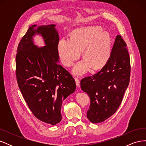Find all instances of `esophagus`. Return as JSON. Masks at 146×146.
Wrapping results in <instances>:
<instances>
[{
	"label": "esophagus",
	"instance_id": "34e87169",
	"mask_svg": "<svg viewBox=\"0 0 146 146\" xmlns=\"http://www.w3.org/2000/svg\"><path fill=\"white\" fill-rule=\"evenodd\" d=\"M75 80H76V85L77 87H80V80L78 78H75Z\"/></svg>",
	"mask_w": 146,
	"mask_h": 146
}]
</instances>
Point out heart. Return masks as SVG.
Masks as SVG:
<instances>
[{
  "instance_id": "b5f03b06",
  "label": "heart",
  "mask_w": 146,
  "mask_h": 146,
  "mask_svg": "<svg viewBox=\"0 0 146 146\" xmlns=\"http://www.w3.org/2000/svg\"><path fill=\"white\" fill-rule=\"evenodd\" d=\"M112 40L107 32L98 27H88L74 30L70 39L63 38L57 46L61 63L67 67L71 66L83 50L85 58L76 63L72 72L81 76L92 67L94 70L103 68L111 54Z\"/></svg>"
}]
</instances>
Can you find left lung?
<instances>
[{
    "mask_svg": "<svg viewBox=\"0 0 146 146\" xmlns=\"http://www.w3.org/2000/svg\"><path fill=\"white\" fill-rule=\"evenodd\" d=\"M130 61L126 43L117 35L110 58L100 71L80 82L82 90L90 96L87 117L100 123L111 116L120 106L129 86Z\"/></svg>",
    "mask_w": 146,
    "mask_h": 146,
    "instance_id": "8db88e82",
    "label": "left lung"
}]
</instances>
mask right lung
I'll list each match as a JSON object with an SVG mask.
<instances>
[{"label": "right lung", "mask_w": 146, "mask_h": 146, "mask_svg": "<svg viewBox=\"0 0 146 146\" xmlns=\"http://www.w3.org/2000/svg\"><path fill=\"white\" fill-rule=\"evenodd\" d=\"M55 27L30 26L16 57V78L25 102L35 117L52 125L61 121L63 102L76 89L74 78L58 64L59 35ZM36 35L43 38L44 46L35 44Z\"/></svg>", "instance_id": "add662e5"}]
</instances>
